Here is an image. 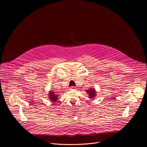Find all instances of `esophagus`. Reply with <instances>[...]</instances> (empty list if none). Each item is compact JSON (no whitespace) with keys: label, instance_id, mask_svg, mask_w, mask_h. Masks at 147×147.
Listing matches in <instances>:
<instances>
[{"label":"esophagus","instance_id":"1","mask_svg":"<svg viewBox=\"0 0 147 147\" xmlns=\"http://www.w3.org/2000/svg\"><path fill=\"white\" fill-rule=\"evenodd\" d=\"M70 90H76V88H75L74 87L72 86V87H70Z\"/></svg>","mask_w":147,"mask_h":147}]
</instances>
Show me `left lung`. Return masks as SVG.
Listing matches in <instances>:
<instances>
[{
	"label": "left lung",
	"mask_w": 147,
	"mask_h": 147,
	"mask_svg": "<svg viewBox=\"0 0 147 147\" xmlns=\"http://www.w3.org/2000/svg\"><path fill=\"white\" fill-rule=\"evenodd\" d=\"M86 92L90 99H94L96 96V91L94 88H91L89 90H87Z\"/></svg>",
	"instance_id": "1"
}]
</instances>
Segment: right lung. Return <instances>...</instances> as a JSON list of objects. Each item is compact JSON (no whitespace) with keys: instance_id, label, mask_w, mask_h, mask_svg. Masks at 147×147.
<instances>
[{"instance_id":"add662e5","label":"right lung","mask_w":147,"mask_h":147,"mask_svg":"<svg viewBox=\"0 0 147 147\" xmlns=\"http://www.w3.org/2000/svg\"><path fill=\"white\" fill-rule=\"evenodd\" d=\"M58 94H57L56 92L50 90L48 92V98L49 99V100L52 102V103H55L57 102V99H58V97H59Z\"/></svg>"}]
</instances>
